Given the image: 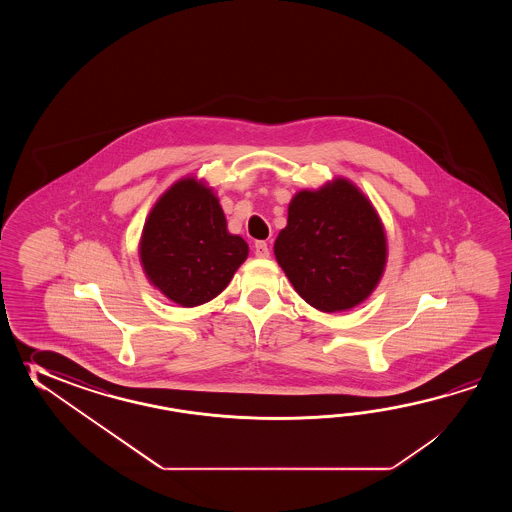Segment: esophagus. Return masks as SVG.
I'll return each instance as SVG.
<instances>
[{
	"instance_id": "obj_1",
	"label": "esophagus",
	"mask_w": 512,
	"mask_h": 512,
	"mask_svg": "<svg viewBox=\"0 0 512 512\" xmlns=\"http://www.w3.org/2000/svg\"><path fill=\"white\" fill-rule=\"evenodd\" d=\"M254 254H256V258H261V260L269 258V247H267V243H265V241H256Z\"/></svg>"
}]
</instances>
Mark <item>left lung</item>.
<instances>
[{
	"instance_id": "left-lung-1",
	"label": "left lung",
	"mask_w": 512,
	"mask_h": 512,
	"mask_svg": "<svg viewBox=\"0 0 512 512\" xmlns=\"http://www.w3.org/2000/svg\"><path fill=\"white\" fill-rule=\"evenodd\" d=\"M274 256L307 304L340 313L375 291L386 269L388 241L370 199L337 177L294 194Z\"/></svg>"
}]
</instances>
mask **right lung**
<instances>
[{
    "instance_id": "add662e5",
    "label": "right lung",
    "mask_w": 512,
    "mask_h": 512,
    "mask_svg": "<svg viewBox=\"0 0 512 512\" xmlns=\"http://www.w3.org/2000/svg\"><path fill=\"white\" fill-rule=\"evenodd\" d=\"M247 256L249 245L230 234L214 188L196 175L175 181L157 199L139 241L148 282L181 307L216 298Z\"/></svg>"
}]
</instances>
